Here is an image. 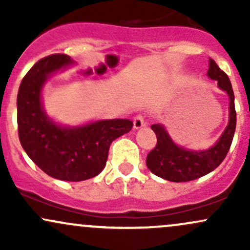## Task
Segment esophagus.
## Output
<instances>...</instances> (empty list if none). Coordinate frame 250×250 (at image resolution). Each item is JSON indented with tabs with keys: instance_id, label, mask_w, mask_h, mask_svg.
Masks as SVG:
<instances>
[{
	"instance_id": "esophagus-1",
	"label": "esophagus",
	"mask_w": 250,
	"mask_h": 250,
	"mask_svg": "<svg viewBox=\"0 0 250 250\" xmlns=\"http://www.w3.org/2000/svg\"><path fill=\"white\" fill-rule=\"evenodd\" d=\"M146 122H145V117L142 115H137L134 117V129H140L142 127H145Z\"/></svg>"
}]
</instances>
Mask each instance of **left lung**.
Instances as JSON below:
<instances>
[{
    "label": "left lung",
    "instance_id": "obj_1",
    "mask_svg": "<svg viewBox=\"0 0 250 250\" xmlns=\"http://www.w3.org/2000/svg\"><path fill=\"white\" fill-rule=\"evenodd\" d=\"M207 75L217 82V87L229 97V122L216 143L207 150H189L180 147L169 136L165 125H153L151 129L157 137L156 147L148 154L146 165L151 173L171 182H188L213 171L225 160L236 128L234 91L228 76L214 60L209 59Z\"/></svg>",
    "mask_w": 250,
    "mask_h": 250
}]
</instances>
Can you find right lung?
<instances>
[{"instance_id": "obj_1", "label": "right lung", "mask_w": 250, "mask_h": 250, "mask_svg": "<svg viewBox=\"0 0 250 250\" xmlns=\"http://www.w3.org/2000/svg\"><path fill=\"white\" fill-rule=\"evenodd\" d=\"M73 63L65 54H54L25 74L17 94V129L22 148L37 167L54 179L79 182L101 173L111 142L130 131L133 122L100 120L67 127L51 120L42 105L43 85Z\"/></svg>"}]
</instances>
